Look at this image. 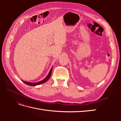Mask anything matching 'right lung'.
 Instances as JSON below:
<instances>
[{
    "label": "right lung",
    "mask_w": 121,
    "mask_h": 121,
    "mask_svg": "<svg viewBox=\"0 0 121 121\" xmlns=\"http://www.w3.org/2000/svg\"><path fill=\"white\" fill-rule=\"evenodd\" d=\"M52 68L53 67H52V68H51L50 70L48 73V74L47 75V76L46 77L43 79L42 80H41V81H40L39 82H34V83H33V82H27V81H24V80H22L24 83H25L26 84H27V85H29V86H37V85H40V84H43L44 83L46 82L47 80H48L50 77L51 76V74H52Z\"/></svg>",
    "instance_id": "1"
}]
</instances>
